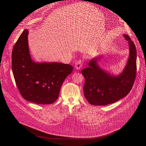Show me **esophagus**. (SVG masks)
Wrapping results in <instances>:
<instances>
[{
	"instance_id": "obj_1",
	"label": "esophagus",
	"mask_w": 146,
	"mask_h": 146,
	"mask_svg": "<svg viewBox=\"0 0 146 146\" xmlns=\"http://www.w3.org/2000/svg\"><path fill=\"white\" fill-rule=\"evenodd\" d=\"M83 63H82V61L81 60H78V61H76V63H75V68L76 69H77V70H79L82 67Z\"/></svg>"
}]
</instances>
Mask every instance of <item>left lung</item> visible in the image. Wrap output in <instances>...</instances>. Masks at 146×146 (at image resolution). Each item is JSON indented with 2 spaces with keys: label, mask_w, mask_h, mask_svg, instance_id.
Wrapping results in <instances>:
<instances>
[{
  "label": "left lung",
  "mask_w": 146,
  "mask_h": 146,
  "mask_svg": "<svg viewBox=\"0 0 146 146\" xmlns=\"http://www.w3.org/2000/svg\"><path fill=\"white\" fill-rule=\"evenodd\" d=\"M129 45V57L122 71L113 75L105 71L98 64L101 57L92 59L89 67L81 71L85 79L84 95L89 104L94 105H106L125 97L131 90L136 76L137 50L130 37L124 35Z\"/></svg>",
  "instance_id": "8db88e82"
}]
</instances>
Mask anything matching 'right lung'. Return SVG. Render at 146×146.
I'll return each instance as SVG.
<instances>
[{
	"label": "right lung",
	"mask_w": 146,
	"mask_h": 146,
	"mask_svg": "<svg viewBox=\"0 0 146 146\" xmlns=\"http://www.w3.org/2000/svg\"><path fill=\"white\" fill-rule=\"evenodd\" d=\"M28 33V30L25 29L13 48L14 79L25 100L36 104H51L58 99L62 84L73 67L61 63L34 61L29 50Z\"/></svg>",
	"instance_id": "add662e5"
}]
</instances>
